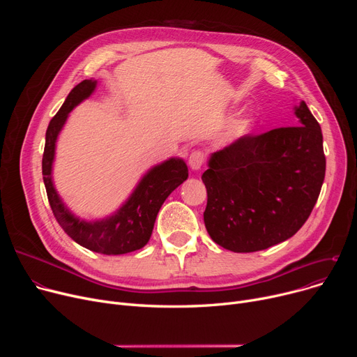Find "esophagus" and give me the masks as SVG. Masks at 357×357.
I'll use <instances>...</instances> for the list:
<instances>
[{
	"label": "esophagus",
	"instance_id": "1",
	"mask_svg": "<svg viewBox=\"0 0 357 357\" xmlns=\"http://www.w3.org/2000/svg\"><path fill=\"white\" fill-rule=\"evenodd\" d=\"M204 160H205L204 152H201V150H195V152L191 153L188 163L192 171H198V169H201V166L204 165Z\"/></svg>",
	"mask_w": 357,
	"mask_h": 357
}]
</instances>
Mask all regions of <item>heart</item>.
Instances as JSON below:
<instances>
[{"label":"heart","mask_w":357,"mask_h":357,"mask_svg":"<svg viewBox=\"0 0 357 357\" xmlns=\"http://www.w3.org/2000/svg\"><path fill=\"white\" fill-rule=\"evenodd\" d=\"M252 126H253V120L250 117L236 120L229 127V136L233 137V139H237V137H240L243 135H246L248 131L252 128Z\"/></svg>","instance_id":"obj_1"}]
</instances>
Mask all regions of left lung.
Here are the masks:
<instances>
[{
  "instance_id": "8db88e82",
  "label": "left lung",
  "mask_w": 357,
  "mask_h": 357,
  "mask_svg": "<svg viewBox=\"0 0 357 357\" xmlns=\"http://www.w3.org/2000/svg\"><path fill=\"white\" fill-rule=\"evenodd\" d=\"M295 116L298 126L240 137L211 155L201 176L204 222L221 248L265 250L308 220L326 175L323 133L304 101Z\"/></svg>"
}]
</instances>
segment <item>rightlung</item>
Instances as JSON below:
<instances>
[{"mask_svg": "<svg viewBox=\"0 0 357 357\" xmlns=\"http://www.w3.org/2000/svg\"><path fill=\"white\" fill-rule=\"evenodd\" d=\"M97 81L85 79L66 97L46 130L42 160L43 182L53 215L63 231L82 248L102 255H124L142 249L152 236L158 213L165 199L188 178V167L179 158H171L153 166L140 179L136 190L121 207L107 218L85 221L73 215L56 191L52 179L56 140L66 123L69 112L96 91Z\"/></svg>", "mask_w": 357, "mask_h": 357, "instance_id": "add662e5", "label": "right lung"}]
</instances>
